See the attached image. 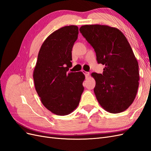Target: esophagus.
<instances>
[{
	"label": "esophagus",
	"mask_w": 151,
	"mask_h": 151,
	"mask_svg": "<svg viewBox=\"0 0 151 151\" xmlns=\"http://www.w3.org/2000/svg\"><path fill=\"white\" fill-rule=\"evenodd\" d=\"M83 73L84 74V75H85L86 78H88L89 76V73L88 72H86V71H84Z\"/></svg>",
	"instance_id": "obj_1"
}]
</instances>
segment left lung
<instances>
[{"label": "left lung", "mask_w": 151, "mask_h": 151, "mask_svg": "<svg viewBox=\"0 0 151 151\" xmlns=\"http://www.w3.org/2000/svg\"><path fill=\"white\" fill-rule=\"evenodd\" d=\"M79 31L93 47L103 74H91L96 81L94 92L105 110L119 113L134 101L139 88V64L125 35L106 25L82 26Z\"/></svg>", "instance_id": "1"}]
</instances>
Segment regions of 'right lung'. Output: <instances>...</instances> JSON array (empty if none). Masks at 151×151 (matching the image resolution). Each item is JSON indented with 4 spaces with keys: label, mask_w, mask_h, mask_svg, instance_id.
Returning <instances> with one entry per match:
<instances>
[{
    "label": "right lung",
    "mask_w": 151,
    "mask_h": 151,
    "mask_svg": "<svg viewBox=\"0 0 151 151\" xmlns=\"http://www.w3.org/2000/svg\"><path fill=\"white\" fill-rule=\"evenodd\" d=\"M77 26H64L49 35L39 51L33 72L36 92L49 111L67 115L78 106L85 76L68 72L72 66V50L78 37Z\"/></svg>",
    "instance_id": "add662e5"
}]
</instances>
